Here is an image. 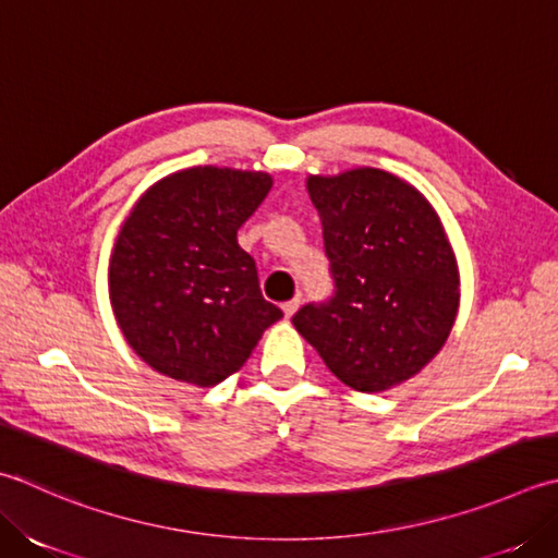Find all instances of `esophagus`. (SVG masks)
<instances>
[{
  "instance_id": "esophagus-1",
  "label": "esophagus",
  "mask_w": 558,
  "mask_h": 558,
  "mask_svg": "<svg viewBox=\"0 0 558 558\" xmlns=\"http://www.w3.org/2000/svg\"><path fill=\"white\" fill-rule=\"evenodd\" d=\"M300 310V300L294 298V300H290V302H286L282 304V314H286V319H290V316Z\"/></svg>"
}]
</instances>
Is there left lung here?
<instances>
[{
    "label": "left lung",
    "mask_w": 558,
    "mask_h": 558,
    "mask_svg": "<svg viewBox=\"0 0 558 558\" xmlns=\"http://www.w3.org/2000/svg\"><path fill=\"white\" fill-rule=\"evenodd\" d=\"M336 294L292 324L355 391L379 395L440 353L460 310V268L440 215L409 181L373 167L310 177Z\"/></svg>",
    "instance_id": "8db88e82"
}]
</instances>
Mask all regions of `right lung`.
I'll list each match as a JSON object with an SVG mask.
<instances>
[{
    "mask_svg": "<svg viewBox=\"0 0 558 558\" xmlns=\"http://www.w3.org/2000/svg\"><path fill=\"white\" fill-rule=\"evenodd\" d=\"M270 185L264 171L181 169L149 185L120 225L108 294L125 341L151 369L220 385L282 316L236 242Z\"/></svg>",
    "mask_w": 558,
    "mask_h": 558,
    "instance_id": "1",
    "label": "right lung"
}]
</instances>
